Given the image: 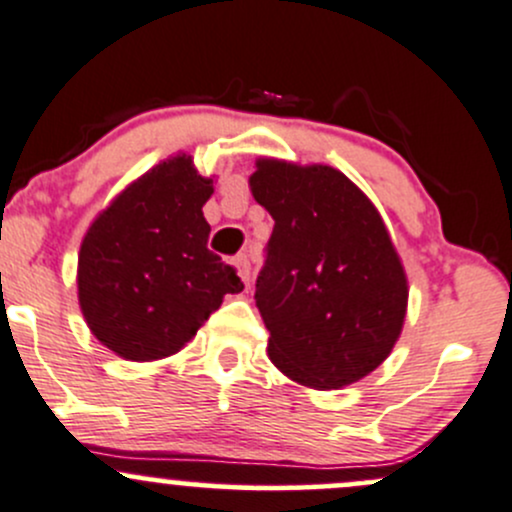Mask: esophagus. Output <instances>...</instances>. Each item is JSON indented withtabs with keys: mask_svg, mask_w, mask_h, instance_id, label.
<instances>
[{
	"mask_svg": "<svg viewBox=\"0 0 512 512\" xmlns=\"http://www.w3.org/2000/svg\"><path fill=\"white\" fill-rule=\"evenodd\" d=\"M233 265H235V270H238V274H240L242 284H245V287H250V257L238 255L233 260Z\"/></svg>",
	"mask_w": 512,
	"mask_h": 512,
	"instance_id": "esophagus-1",
	"label": "esophagus"
}]
</instances>
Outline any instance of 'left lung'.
<instances>
[{
  "label": "left lung",
  "instance_id": "8db88e82",
  "mask_svg": "<svg viewBox=\"0 0 512 512\" xmlns=\"http://www.w3.org/2000/svg\"><path fill=\"white\" fill-rule=\"evenodd\" d=\"M250 191L274 220L255 289L270 360L314 390L358 383L392 353L410 297L383 215L326 164L260 157Z\"/></svg>",
  "mask_w": 512,
  "mask_h": 512
}]
</instances>
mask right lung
<instances>
[{
	"label": "right lung",
	"mask_w": 512,
	"mask_h": 512,
	"mask_svg": "<svg viewBox=\"0 0 512 512\" xmlns=\"http://www.w3.org/2000/svg\"><path fill=\"white\" fill-rule=\"evenodd\" d=\"M213 176L174 154L122 188L95 215L78 252V304L93 336L120 358H169L198 333L225 294L242 292L208 250L203 206Z\"/></svg>",
	"instance_id": "obj_1"
}]
</instances>
